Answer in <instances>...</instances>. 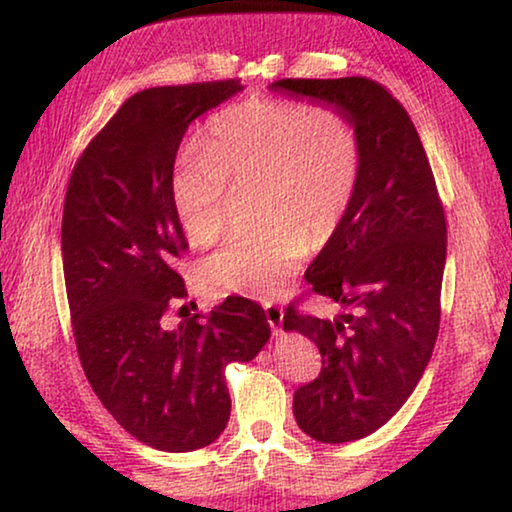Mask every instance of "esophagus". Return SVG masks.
<instances>
[{
  "instance_id": "1",
  "label": "esophagus",
  "mask_w": 512,
  "mask_h": 512,
  "mask_svg": "<svg viewBox=\"0 0 512 512\" xmlns=\"http://www.w3.org/2000/svg\"><path fill=\"white\" fill-rule=\"evenodd\" d=\"M263 310H265V319H268V324L272 326V331H275V333L282 331V321H284L282 307L272 305V303H265Z\"/></svg>"
}]
</instances>
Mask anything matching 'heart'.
Instances as JSON below:
<instances>
[{
  "label": "heart",
  "mask_w": 512,
  "mask_h": 512,
  "mask_svg": "<svg viewBox=\"0 0 512 512\" xmlns=\"http://www.w3.org/2000/svg\"><path fill=\"white\" fill-rule=\"evenodd\" d=\"M202 153H186L170 193L186 235L212 244L226 228L230 186H258L256 233L233 235L207 258V282L268 298L303 265L310 242L338 233L361 184L363 144L354 118L338 107L249 97L209 118Z\"/></svg>",
  "instance_id": "obj_1"
}]
</instances>
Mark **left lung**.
Here are the masks:
<instances>
[{"mask_svg":"<svg viewBox=\"0 0 512 512\" xmlns=\"http://www.w3.org/2000/svg\"><path fill=\"white\" fill-rule=\"evenodd\" d=\"M272 90L347 111L363 144L361 184L305 282L345 307L333 319L284 312V331L319 347L321 373L293 394L300 429L349 443L380 429L415 391L440 328L447 223L429 158L403 104L382 83L279 79Z\"/></svg>","mask_w":512,"mask_h":512,"instance_id":"obj_1","label":"left lung"}]
</instances>
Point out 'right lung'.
<instances>
[{
  "label": "right lung",
  "mask_w": 512,
  "mask_h": 512,
  "mask_svg": "<svg viewBox=\"0 0 512 512\" xmlns=\"http://www.w3.org/2000/svg\"><path fill=\"white\" fill-rule=\"evenodd\" d=\"M242 90L240 79L160 86L128 97L76 160L62 209V268L83 373L130 436L193 452L226 429L228 363L270 338L263 307L228 296L167 326L184 300L188 242L170 181L188 125ZM184 310V307H181Z\"/></svg>",
  "instance_id": "obj_1"
}]
</instances>
